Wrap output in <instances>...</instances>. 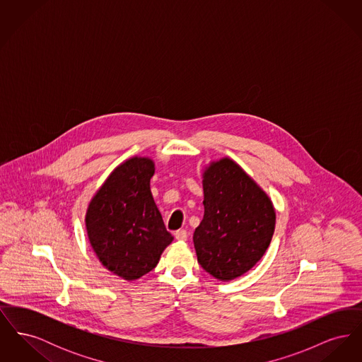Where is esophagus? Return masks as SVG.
<instances>
[{"instance_id": "obj_1", "label": "esophagus", "mask_w": 362, "mask_h": 362, "mask_svg": "<svg viewBox=\"0 0 362 362\" xmlns=\"http://www.w3.org/2000/svg\"><path fill=\"white\" fill-rule=\"evenodd\" d=\"M187 230H185V229H179V230H176L175 232V239L176 240L180 241H186L187 240Z\"/></svg>"}]
</instances>
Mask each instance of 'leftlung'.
<instances>
[{"instance_id":"obj_1","label":"left lung","mask_w":362,"mask_h":362,"mask_svg":"<svg viewBox=\"0 0 362 362\" xmlns=\"http://www.w3.org/2000/svg\"><path fill=\"white\" fill-rule=\"evenodd\" d=\"M204 206L192 238L198 263L221 281L247 273L273 238L272 201L235 161L223 158L204 173Z\"/></svg>"}]
</instances>
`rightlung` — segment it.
Returning <instances> with one entry per match:
<instances>
[{"label": "right lung", "instance_id": "1", "mask_svg": "<svg viewBox=\"0 0 362 362\" xmlns=\"http://www.w3.org/2000/svg\"><path fill=\"white\" fill-rule=\"evenodd\" d=\"M153 161L133 157L108 176L86 211L88 238L114 274L137 279L152 272L173 240L151 192Z\"/></svg>", "mask_w": 362, "mask_h": 362}]
</instances>
